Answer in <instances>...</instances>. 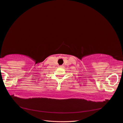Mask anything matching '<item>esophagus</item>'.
<instances>
[{
	"label": "esophagus",
	"mask_w": 123,
	"mask_h": 123,
	"mask_svg": "<svg viewBox=\"0 0 123 123\" xmlns=\"http://www.w3.org/2000/svg\"><path fill=\"white\" fill-rule=\"evenodd\" d=\"M61 67H62V66H61Z\"/></svg>",
	"instance_id": "34e87169"
}]
</instances>
